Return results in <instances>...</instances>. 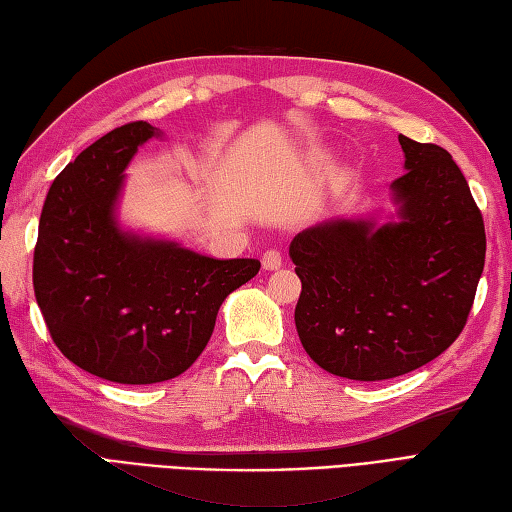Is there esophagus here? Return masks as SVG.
Returning <instances> with one entry per match:
<instances>
[{
  "mask_svg": "<svg viewBox=\"0 0 512 512\" xmlns=\"http://www.w3.org/2000/svg\"><path fill=\"white\" fill-rule=\"evenodd\" d=\"M282 267V254L278 249H267L263 254V269L265 271H276Z\"/></svg>",
  "mask_w": 512,
  "mask_h": 512,
  "instance_id": "34e87169",
  "label": "esophagus"
}]
</instances>
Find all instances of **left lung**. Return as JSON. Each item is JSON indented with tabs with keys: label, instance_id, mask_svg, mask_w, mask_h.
I'll use <instances>...</instances> for the list:
<instances>
[{
	"label": "left lung",
	"instance_id": "1",
	"mask_svg": "<svg viewBox=\"0 0 512 512\" xmlns=\"http://www.w3.org/2000/svg\"><path fill=\"white\" fill-rule=\"evenodd\" d=\"M399 142L394 217L331 219L289 245L300 342L337 377L383 381L436 359L467 324L484 269L482 212L458 164L436 144Z\"/></svg>",
	"mask_w": 512,
	"mask_h": 512
}]
</instances>
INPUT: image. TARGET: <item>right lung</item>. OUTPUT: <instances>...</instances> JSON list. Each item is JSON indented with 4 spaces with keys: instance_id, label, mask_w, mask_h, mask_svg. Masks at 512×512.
<instances>
[{
    "instance_id": "obj_1",
    "label": "right lung",
    "mask_w": 512,
    "mask_h": 512,
    "mask_svg": "<svg viewBox=\"0 0 512 512\" xmlns=\"http://www.w3.org/2000/svg\"><path fill=\"white\" fill-rule=\"evenodd\" d=\"M162 135L129 122L102 135L52 181L39 219L32 285L63 355L100 379L160 383L208 346L223 300L260 260H219L168 238L122 230L118 201L138 146Z\"/></svg>"
}]
</instances>
